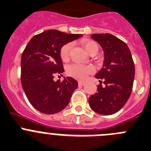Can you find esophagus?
I'll return each mask as SVG.
<instances>
[{"label": "esophagus", "instance_id": "obj_1", "mask_svg": "<svg viewBox=\"0 0 151 151\" xmlns=\"http://www.w3.org/2000/svg\"><path fill=\"white\" fill-rule=\"evenodd\" d=\"M78 85L79 86H83V85H85V82H83V81H79L78 82Z\"/></svg>", "mask_w": 151, "mask_h": 151}]
</instances>
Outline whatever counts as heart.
I'll return each instance as SVG.
<instances>
[{
  "label": "heart",
  "instance_id": "b5f03b06",
  "mask_svg": "<svg viewBox=\"0 0 151 151\" xmlns=\"http://www.w3.org/2000/svg\"><path fill=\"white\" fill-rule=\"evenodd\" d=\"M82 45L85 48L86 51L89 54L93 51H98L97 43L90 40H82ZM72 47V43H68L62 47L60 50V57L62 60L67 61L68 60L70 56V52ZM94 68L92 66L89 65H83L81 64H71L67 68V74L70 77L77 80H84L87 77L88 74L93 72Z\"/></svg>",
  "mask_w": 151,
  "mask_h": 151
}]
</instances>
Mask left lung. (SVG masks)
Returning a JSON list of instances; mask_svg holds the SVG:
<instances>
[{
  "instance_id": "8db88e82",
  "label": "left lung",
  "mask_w": 151,
  "mask_h": 151,
  "mask_svg": "<svg viewBox=\"0 0 151 151\" xmlns=\"http://www.w3.org/2000/svg\"><path fill=\"white\" fill-rule=\"evenodd\" d=\"M91 37L102 47L104 60L103 68L95 76L100 84L97 92L89 97V106L100 114H114L123 108L131 95L135 64L128 46L120 39L108 33Z\"/></svg>"
}]
</instances>
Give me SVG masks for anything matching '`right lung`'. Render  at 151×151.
I'll return each mask as SVG.
<instances>
[{
	"mask_svg": "<svg viewBox=\"0 0 151 151\" xmlns=\"http://www.w3.org/2000/svg\"><path fill=\"white\" fill-rule=\"evenodd\" d=\"M82 35L47 30L32 37L22 54L21 83L26 97L35 109L52 114L65 108L78 86L72 77L54 81L64 71L60 50Z\"/></svg>",
	"mask_w": 151,
	"mask_h": 151,
	"instance_id": "obj_1",
	"label": "right lung"
}]
</instances>
